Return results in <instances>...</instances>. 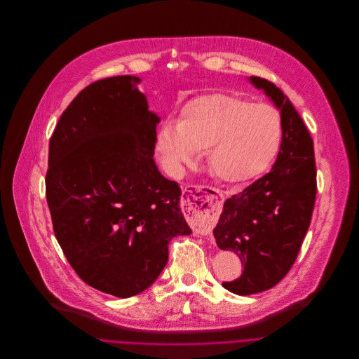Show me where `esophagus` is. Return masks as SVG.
<instances>
[{
    "mask_svg": "<svg viewBox=\"0 0 359 359\" xmlns=\"http://www.w3.org/2000/svg\"><path fill=\"white\" fill-rule=\"evenodd\" d=\"M194 201L196 202L185 209L187 218L194 222L198 233L208 235L212 232L215 224L218 221L224 203V194L219 189L199 192Z\"/></svg>",
    "mask_w": 359,
    "mask_h": 359,
    "instance_id": "34e87169",
    "label": "esophagus"
}]
</instances>
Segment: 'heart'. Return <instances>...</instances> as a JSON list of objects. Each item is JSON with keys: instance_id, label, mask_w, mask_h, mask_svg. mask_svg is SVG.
I'll return each mask as SVG.
<instances>
[{"instance_id": "obj_1", "label": "heart", "mask_w": 359, "mask_h": 359, "mask_svg": "<svg viewBox=\"0 0 359 359\" xmlns=\"http://www.w3.org/2000/svg\"><path fill=\"white\" fill-rule=\"evenodd\" d=\"M283 141L277 109L243 97L212 92L191 99L177 124L165 123L157 134V151L171 175H181L206 149L213 177L245 182L264 172L276 160Z\"/></svg>"}]
</instances>
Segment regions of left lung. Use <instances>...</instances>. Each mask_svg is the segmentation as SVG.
Listing matches in <instances>:
<instances>
[{"instance_id": "left-lung-1", "label": "left lung", "mask_w": 359, "mask_h": 359, "mask_svg": "<svg viewBox=\"0 0 359 359\" xmlns=\"http://www.w3.org/2000/svg\"><path fill=\"white\" fill-rule=\"evenodd\" d=\"M280 110L283 141L270 172L224 203L213 236L235 252L243 273L224 287L239 296L271 289L294 264L309 231L317 194L313 138L289 100L271 82L250 76Z\"/></svg>"}]
</instances>
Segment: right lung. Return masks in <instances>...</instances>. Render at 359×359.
<instances>
[{
	"mask_svg": "<svg viewBox=\"0 0 359 359\" xmlns=\"http://www.w3.org/2000/svg\"><path fill=\"white\" fill-rule=\"evenodd\" d=\"M135 76L85 88L49 141L46 201L67 262L93 289L127 299L149 289L168 243L191 235L181 188L154 163L157 124Z\"/></svg>",
	"mask_w": 359,
	"mask_h": 359,
	"instance_id": "1",
	"label": "right lung"
}]
</instances>
